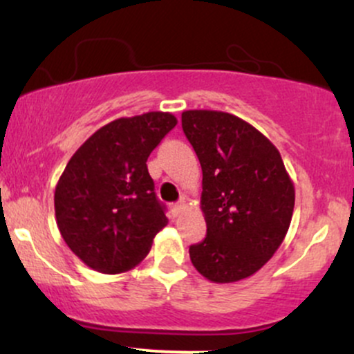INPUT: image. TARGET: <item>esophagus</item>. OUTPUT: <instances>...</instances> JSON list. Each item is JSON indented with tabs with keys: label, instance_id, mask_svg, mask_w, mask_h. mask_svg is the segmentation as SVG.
<instances>
[{
	"label": "esophagus",
	"instance_id": "1",
	"mask_svg": "<svg viewBox=\"0 0 354 354\" xmlns=\"http://www.w3.org/2000/svg\"><path fill=\"white\" fill-rule=\"evenodd\" d=\"M185 208H186V203L185 201H178V203H174V205L171 206V211H173L174 216H178V214H180Z\"/></svg>",
	"mask_w": 354,
	"mask_h": 354
}]
</instances>
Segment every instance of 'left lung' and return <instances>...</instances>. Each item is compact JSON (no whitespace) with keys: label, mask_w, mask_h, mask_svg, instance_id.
I'll use <instances>...</instances> for the list:
<instances>
[{"label":"left lung","mask_w":354,"mask_h":354,"mask_svg":"<svg viewBox=\"0 0 354 354\" xmlns=\"http://www.w3.org/2000/svg\"><path fill=\"white\" fill-rule=\"evenodd\" d=\"M203 169L206 238L189 246L213 283L250 278L270 261L290 228L295 186L276 146L241 118L211 109L181 115Z\"/></svg>","instance_id":"obj_1"}]
</instances>
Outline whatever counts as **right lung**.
I'll return each mask as SVG.
<instances>
[{"instance_id":"right-lung-1","label":"right lung","mask_w":354,"mask_h":354,"mask_svg":"<svg viewBox=\"0 0 354 354\" xmlns=\"http://www.w3.org/2000/svg\"><path fill=\"white\" fill-rule=\"evenodd\" d=\"M176 123L163 111L120 118L93 133L68 161L55 189L56 223L91 270H133L168 225L146 161Z\"/></svg>"}]
</instances>
